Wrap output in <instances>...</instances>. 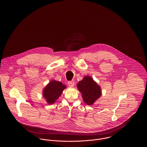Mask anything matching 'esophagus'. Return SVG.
Returning a JSON list of instances; mask_svg holds the SVG:
<instances>
[{
    "instance_id": "obj_1",
    "label": "esophagus",
    "mask_w": 147,
    "mask_h": 147,
    "mask_svg": "<svg viewBox=\"0 0 147 147\" xmlns=\"http://www.w3.org/2000/svg\"><path fill=\"white\" fill-rule=\"evenodd\" d=\"M68 84L69 85V86L70 87H73L74 85V81H69L68 82Z\"/></svg>"
}]
</instances>
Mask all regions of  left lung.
Masks as SVG:
<instances>
[{
	"label": "left lung",
	"instance_id": "1",
	"mask_svg": "<svg viewBox=\"0 0 147 147\" xmlns=\"http://www.w3.org/2000/svg\"><path fill=\"white\" fill-rule=\"evenodd\" d=\"M77 88L82 94L84 102L92 105L101 96L100 86L90 76H85L77 84Z\"/></svg>",
	"mask_w": 147,
	"mask_h": 147
}]
</instances>
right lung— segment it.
<instances>
[{"label": "right lung", "mask_w": 147, "mask_h": 147, "mask_svg": "<svg viewBox=\"0 0 147 147\" xmlns=\"http://www.w3.org/2000/svg\"><path fill=\"white\" fill-rule=\"evenodd\" d=\"M65 88L66 86L62 83L53 80L44 88L43 96L49 104H52L56 102Z\"/></svg>", "instance_id": "1"}]
</instances>
